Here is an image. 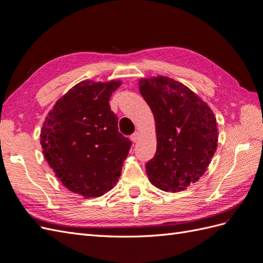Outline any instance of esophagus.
I'll list each match as a JSON object with an SVG mask.
<instances>
[{"label":"esophagus","instance_id":"34e87169","mask_svg":"<svg viewBox=\"0 0 263 263\" xmlns=\"http://www.w3.org/2000/svg\"><path fill=\"white\" fill-rule=\"evenodd\" d=\"M139 138H140V133H139V132H135V133H134L133 135L130 136V139L133 140L134 143H137Z\"/></svg>","mask_w":263,"mask_h":263}]
</instances>
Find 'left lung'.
<instances>
[{"mask_svg":"<svg viewBox=\"0 0 263 263\" xmlns=\"http://www.w3.org/2000/svg\"><path fill=\"white\" fill-rule=\"evenodd\" d=\"M138 88L155 119L156 153L146 164L149 182L165 192L186 190L204 175L216 152L219 132L213 110L168 77L142 78Z\"/></svg>","mask_w":263,"mask_h":263,"instance_id":"left-lung-1","label":"left lung"}]
</instances>
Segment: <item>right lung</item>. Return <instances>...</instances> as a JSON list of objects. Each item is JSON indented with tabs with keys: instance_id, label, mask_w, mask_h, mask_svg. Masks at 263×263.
Returning <instances> with one entry per match:
<instances>
[{
	"instance_id": "obj_1",
	"label": "right lung",
	"mask_w": 263,
	"mask_h": 263,
	"mask_svg": "<svg viewBox=\"0 0 263 263\" xmlns=\"http://www.w3.org/2000/svg\"><path fill=\"white\" fill-rule=\"evenodd\" d=\"M120 80H83L57 100L40 133L44 158L63 186L85 198L117 184L132 142L118 132L110 110Z\"/></svg>"
}]
</instances>
